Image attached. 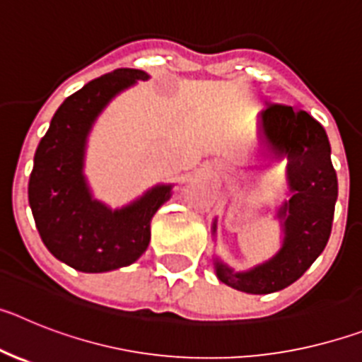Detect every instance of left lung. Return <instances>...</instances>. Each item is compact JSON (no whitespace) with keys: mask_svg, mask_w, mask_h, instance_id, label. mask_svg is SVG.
<instances>
[{"mask_svg":"<svg viewBox=\"0 0 362 362\" xmlns=\"http://www.w3.org/2000/svg\"><path fill=\"white\" fill-rule=\"evenodd\" d=\"M259 121L272 158L288 161L292 197L279 210L284 239L274 257L246 272L216 261L217 279L246 293L279 292L312 267L330 238L337 201V174L322 124L288 105H267ZM212 228L216 232V223Z\"/></svg>","mask_w":362,"mask_h":362,"instance_id":"obj_1","label":"left lung"}]
</instances>
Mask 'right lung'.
Listing matches in <instances>:
<instances>
[{"label":"right lung","instance_id":"right-lung-1","mask_svg":"<svg viewBox=\"0 0 362 362\" xmlns=\"http://www.w3.org/2000/svg\"><path fill=\"white\" fill-rule=\"evenodd\" d=\"M146 81L148 74L117 69L86 83L54 114L34 156L28 203L41 241L50 254L86 274L129 267L150 243V221L170 199L172 185H158L123 209L92 197L83 175L86 137L114 95Z\"/></svg>","mask_w":362,"mask_h":362}]
</instances>
